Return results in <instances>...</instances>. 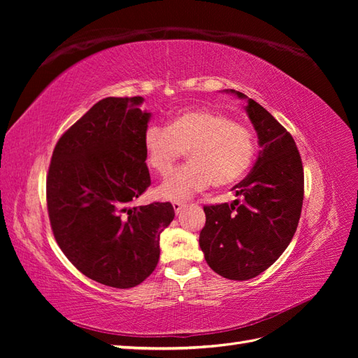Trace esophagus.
I'll return each instance as SVG.
<instances>
[{"instance_id":"1","label":"esophagus","mask_w":358,"mask_h":358,"mask_svg":"<svg viewBox=\"0 0 358 358\" xmlns=\"http://www.w3.org/2000/svg\"><path fill=\"white\" fill-rule=\"evenodd\" d=\"M185 206H187V203H183V201H173V209H175L176 213H180Z\"/></svg>"}]
</instances>
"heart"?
<instances>
[{
    "instance_id": "b5f03b06",
    "label": "heart",
    "mask_w": 358,
    "mask_h": 358,
    "mask_svg": "<svg viewBox=\"0 0 358 358\" xmlns=\"http://www.w3.org/2000/svg\"><path fill=\"white\" fill-rule=\"evenodd\" d=\"M255 149L251 129L206 107L180 110L169 119L166 129L149 127L143 134L145 161L159 176H167L187 152L189 164L159 188L170 200L188 199L210 183L218 188L233 185L252 166Z\"/></svg>"
}]
</instances>
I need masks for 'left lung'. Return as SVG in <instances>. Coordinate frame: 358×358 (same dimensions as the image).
Wrapping results in <instances>:
<instances>
[{
    "label": "left lung",
    "instance_id": "8db88e82",
    "mask_svg": "<svg viewBox=\"0 0 358 358\" xmlns=\"http://www.w3.org/2000/svg\"><path fill=\"white\" fill-rule=\"evenodd\" d=\"M258 136L259 152L251 173L233 187L231 204L204 206L200 248L218 275L246 280L263 273L289 245L303 204V166L294 138L263 106L239 91Z\"/></svg>",
    "mask_w": 358,
    "mask_h": 358
}]
</instances>
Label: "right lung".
I'll return each mask as SVG.
<instances>
[{
	"instance_id": "1",
	"label": "right lung",
	"mask_w": 358,
	"mask_h": 358,
	"mask_svg": "<svg viewBox=\"0 0 358 358\" xmlns=\"http://www.w3.org/2000/svg\"><path fill=\"white\" fill-rule=\"evenodd\" d=\"M143 96H107L61 136L46 182L53 236L71 264L103 285L131 288L154 272L170 203L134 206L150 185Z\"/></svg>"
}]
</instances>
